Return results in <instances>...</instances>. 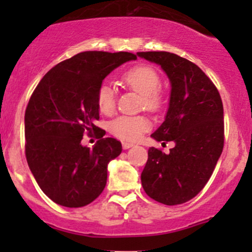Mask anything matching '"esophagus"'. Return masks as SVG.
<instances>
[{"instance_id": "esophagus-1", "label": "esophagus", "mask_w": 252, "mask_h": 252, "mask_svg": "<svg viewBox=\"0 0 252 252\" xmlns=\"http://www.w3.org/2000/svg\"><path fill=\"white\" fill-rule=\"evenodd\" d=\"M122 145H123L124 150H128V149H130V147L134 146V144H131V142H123Z\"/></svg>"}]
</instances>
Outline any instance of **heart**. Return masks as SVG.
Segmentation results:
<instances>
[{"label":"heart","mask_w":252,"mask_h":252,"mask_svg":"<svg viewBox=\"0 0 252 252\" xmlns=\"http://www.w3.org/2000/svg\"><path fill=\"white\" fill-rule=\"evenodd\" d=\"M122 80L129 89L140 94L142 106L149 111H157L163 105V97L157 89L161 79L158 73L150 65L140 64L126 70ZM97 107L101 113L111 114L114 111V91L108 84H102L97 91ZM150 128V122L142 116H121L111 123V133L123 141H136Z\"/></svg>","instance_id":"obj_1"}]
</instances>
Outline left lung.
I'll return each instance as SVG.
<instances>
[{
  "label": "left lung",
  "mask_w": 252,
  "mask_h": 252,
  "mask_svg": "<svg viewBox=\"0 0 252 252\" xmlns=\"http://www.w3.org/2000/svg\"><path fill=\"white\" fill-rule=\"evenodd\" d=\"M136 56L161 65L169 79L168 110L151 138L175 144L168 154L150 147L142 188L161 204H184L204 189L222 154V100L215 84L190 61L164 51Z\"/></svg>",
  "instance_id": "left-lung-1"
}]
</instances>
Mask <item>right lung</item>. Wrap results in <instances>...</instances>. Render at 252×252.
Wrapping results in <instances>:
<instances>
[{"mask_svg":"<svg viewBox=\"0 0 252 252\" xmlns=\"http://www.w3.org/2000/svg\"><path fill=\"white\" fill-rule=\"evenodd\" d=\"M136 60L129 52L86 51L58 63L37 84L24 117L25 156L42 191L56 204L83 207L103 191L107 166L122 144L102 138L83 146L98 130L97 91L112 70Z\"/></svg>","mask_w":252,"mask_h":252,"instance_id":"obj_1","label":"right lung"}]
</instances>
